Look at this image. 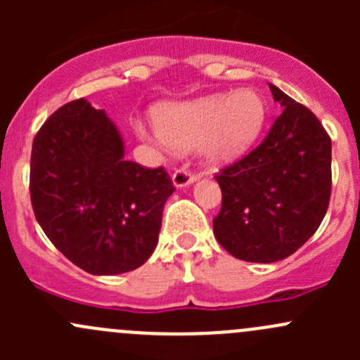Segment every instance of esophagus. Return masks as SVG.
<instances>
[{"instance_id":"34e87169","label":"esophagus","mask_w":360,"mask_h":360,"mask_svg":"<svg viewBox=\"0 0 360 360\" xmlns=\"http://www.w3.org/2000/svg\"><path fill=\"white\" fill-rule=\"evenodd\" d=\"M197 179V174L191 172L188 169H177L176 172L172 174V183L176 188H184L188 184H191L193 181Z\"/></svg>"}]
</instances>
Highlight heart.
<instances>
[{"mask_svg": "<svg viewBox=\"0 0 360 360\" xmlns=\"http://www.w3.org/2000/svg\"><path fill=\"white\" fill-rule=\"evenodd\" d=\"M157 139L176 150L202 144L210 163L240 157L259 136L266 120V104L252 89L231 96L216 94L183 104H167L153 112Z\"/></svg>", "mask_w": 360, "mask_h": 360, "instance_id": "b5f03b06", "label": "heart"}]
</instances>
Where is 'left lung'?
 <instances>
[{
    "label": "left lung",
    "instance_id": "obj_1",
    "mask_svg": "<svg viewBox=\"0 0 360 360\" xmlns=\"http://www.w3.org/2000/svg\"><path fill=\"white\" fill-rule=\"evenodd\" d=\"M278 118L259 146L216 174L223 203L214 237L242 261L274 263L296 252L331 198V137L303 104L270 85Z\"/></svg>",
    "mask_w": 360,
    "mask_h": 360
}]
</instances>
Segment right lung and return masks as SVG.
<instances>
[{"label": "right lung", "mask_w": 360, "mask_h": 360, "mask_svg": "<svg viewBox=\"0 0 360 360\" xmlns=\"http://www.w3.org/2000/svg\"><path fill=\"white\" fill-rule=\"evenodd\" d=\"M104 110L85 99L59 108L32 141L29 191L36 221L71 263L118 275L146 263L174 184L163 167L123 158Z\"/></svg>", "instance_id": "right-lung-1"}]
</instances>
